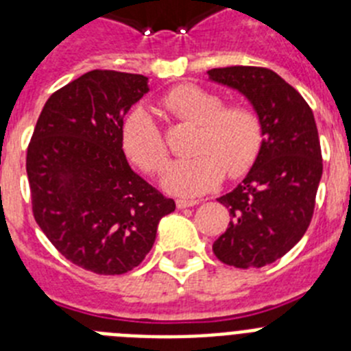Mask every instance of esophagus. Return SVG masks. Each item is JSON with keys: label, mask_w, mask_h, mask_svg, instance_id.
Returning a JSON list of instances; mask_svg holds the SVG:
<instances>
[{"label": "esophagus", "mask_w": 351, "mask_h": 351, "mask_svg": "<svg viewBox=\"0 0 351 351\" xmlns=\"http://www.w3.org/2000/svg\"><path fill=\"white\" fill-rule=\"evenodd\" d=\"M198 200H184V198H179V200H176V206H178V209H186V207H193L197 206Z\"/></svg>", "instance_id": "obj_1"}]
</instances>
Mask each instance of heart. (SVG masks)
<instances>
[{
	"instance_id": "1",
	"label": "heart",
	"mask_w": 351,
	"mask_h": 351,
	"mask_svg": "<svg viewBox=\"0 0 351 351\" xmlns=\"http://www.w3.org/2000/svg\"><path fill=\"white\" fill-rule=\"evenodd\" d=\"M221 96L193 84H182L161 98L172 117L197 126L191 158L172 161L161 173V186L179 197H198L228 178H241L253 167L262 149L260 117L243 105L223 107ZM126 156L141 170L154 173L165 165L169 147L145 108L133 110L121 128Z\"/></svg>"
}]
</instances>
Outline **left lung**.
I'll list each match as a JSON object with an SVG mask.
<instances>
[{"instance_id": "left-lung-1", "label": "left lung", "mask_w": 351, "mask_h": 351, "mask_svg": "<svg viewBox=\"0 0 351 351\" xmlns=\"http://www.w3.org/2000/svg\"><path fill=\"white\" fill-rule=\"evenodd\" d=\"M207 75L241 93L263 130L247 176L218 198L232 221L213 251L232 267H263L287 255L311 223L324 170L315 116L299 91L269 68H213Z\"/></svg>"}]
</instances>
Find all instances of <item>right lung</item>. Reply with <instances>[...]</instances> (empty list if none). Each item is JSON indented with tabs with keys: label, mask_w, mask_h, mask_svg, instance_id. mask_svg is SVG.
<instances>
[{
	"label": "right lung",
	"mask_w": 351,
	"mask_h": 351,
	"mask_svg": "<svg viewBox=\"0 0 351 351\" xmlns=\"http://www.w3.org/2000/svg\"><path fill=\"white\" fill-rule=\"evenodd\" d=\"M147 77L93 70L51 95L26 156L33 216L52 246L95 274H125L145 258L176 202L133 172L123 117Z\"/></svg>",
	"instance_id": "right-lung-1"
}]
</instances>
